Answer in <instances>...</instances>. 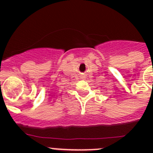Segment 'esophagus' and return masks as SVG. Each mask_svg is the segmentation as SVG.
Wrapping results in <instances>:
<instances>
[{"label": "esophagus", "instance_id": "34e87169", "mask_svg": "<svg viewBox=\"0 0 153 153\" xmlns=\"http://www.w3.org/2000/svg\"><path fill=\"white\" fill-rule=\"evenodd\" d=\"M81 79H86V75H84V74L81 75Z\"/></svg>", "mask_w": 153, "mask_h": 153}]
</instances>
